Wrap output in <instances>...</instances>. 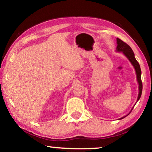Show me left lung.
Instances as JSON below:
<instances>
[{"label":"left lung","instance_id":"left-lung-1","mask_svg":"<svg viewBox=\"0 0 152 152\" xmlns=\"http://www.w3.org/2000/svg\"><path fill=\"white\" fill-rule=\"evenodd\" d=\"M117 46L116 51H118V52H123V54H124L126 57L127 58L128 60L130 61V62L132 63V64L133 66V67H134V68L135 70V72H136V74H137V82L139 84V91H140L139 92L138 97L137 99V102L140 99L141 93H142V88H143L142 82H141V71L140 66V64H139L138 61L136 60V59L135 58L134 53H133L132 49L130 48L129 45H127V43H125L124 42H123L121 39H119V38H117ZM137 102H136V103H137ZM133 109V107L132 108V109L131 110L130 113L132 112ZM128 115H127L126 116L123 117L122 118H121L120 119H123V118H125V117H127Z\"/></svg>","mask_w":152,"mask_h":152}]
</instances>
